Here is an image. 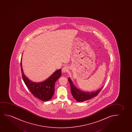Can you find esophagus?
<instances>
[{
    "label": "esophagus",
    "mask_w": 132,
    "mask_h": 132,
    "mask_svg": "<svg viewBox=\"0 0 132 132\" xmlns=\"http://www.w3.org/2000/svg\"><path fill=\"white\" fill-rule=\"evenodd\" d=\"M68 70H69V67H68V66H66V65H65V66H64L63 67V68H62V72H63V73H65V72H68Z\"/></svg>",
    "instance_id": "34e87169"
}]
</instances>
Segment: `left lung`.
<instances>
[{
    "label": "left lung",
    "instance_id": "1",
    "mask_svg": "<svg viewBox=\"0 0 132 132\" xmlns=\"http://www.w3.org/2000/svg\"><path fill=\"white\" fill-rule=\"evenodd\" d=\"M68 80L70 85L71 92L72 96L78 102H83L95 97L103 88V87H102L95 92H84L79 89L74 85L70 78H69Z\"/></svg>",
    "mask_w": 132,
    "mask_h": 132
}]
</instances>
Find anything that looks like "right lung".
I'll return each mask as SVG.
<instances>
[{"label": "right lung", "mask_w": 132, "mask_h": 132, "mask_svg": "<svg viewBox=\"0 0 132 132\" xmlns=\"http://www.w3.org/2000/svg\"><path fill=\"white\" fill-rule=\"evenodd\" d=\"M22 59L21 68L22 77L24 83L31 93L42 101H48L51 99L54 92V85L56 81L61 75V69L56 70L45 81L40 82L31 81L25 76L22 67Z\"/></svg>", "instance_id": "right-lung-1"}]
</instances>
